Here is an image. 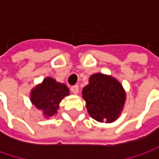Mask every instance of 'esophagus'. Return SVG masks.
I'll list each match as a JSON object with an SVG mask.
<instances>
[{
    "instance_id": "1",
    "label": "esophagus",
    "mask_w": 159,
    "mask_h": 159,
    "mask_svg": "<svg viewBox=\"0 0 159 159\" xmlns=\"http://www.w3.org/2000/svg\"><path fill=\"white\" fill-rule=\"evenodd\" d=\"M71 91H72V93H74V94H78V92H79V86L77 85V84H75V85H73L72 87H71Z\"/></svg>"
}]
</instances>
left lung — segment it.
<instances>
[{
    "instance_id": "obj_1",
    "label": "left lung",
    "mask_w": 159,
    "mask_h": 159,
    "mask_svg": "<svg viewBox=\"0 0 159 159\" xmlns=\"http://www.w3.org/2000/svg\"><path fill=\"white\" fill-rule=\"evenodd\" d=\"M89 115L99 122L111 123L120 116L126 101L122 84L111 75L97 73L82 90Z\"/></svg>"
}]
</instances>
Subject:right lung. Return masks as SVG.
I'll return each mask as SVG.
<instances>
[{
	"instance_id": "add662e5",
	"label": "right lung",
	"mask_w": 159,
	"mask_h": 159,
	"mask_svg": "<svg viewBox=\"0 0 159 159\" xmlns=\"http://www.w3.org/2000/svg\"><path fill=\"white\" fill-rule=\"evenodd\" d=\"M69 95L70 90L65 84L48 76L32 88L30 101L45 118H49L58 112L61 101Z\"/></svg>"
}]
</instances>
